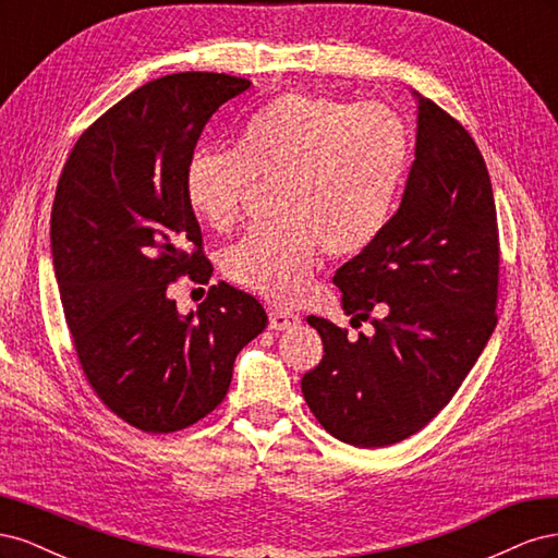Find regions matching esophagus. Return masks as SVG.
Masks as SVG:
<instances>
[{
	"label": "esophagus",
	"instance_id": "esophagus-1",
	"mask_svg": "<svg viewBox=\"0 0 558 558\" xmlns=\"http://www.w3.org/2000/svg\"><path fill=\"white\" fill-rule=\"evenodd\" d=\"M300 326V316L289 312V310H279L272 307L269 310V328L272 330H293Z\"/></svg>",
	"mask_w": 558,
	"mask_h": 558
}]
</instances>
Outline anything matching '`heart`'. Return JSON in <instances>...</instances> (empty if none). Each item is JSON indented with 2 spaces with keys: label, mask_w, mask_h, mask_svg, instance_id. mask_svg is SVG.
Listing matches in <instances>:
<instances>
[{
  "label": "heart",
  "mask_w": 558,
  "mask_h": 558,
  "mask_svg": "<svg viewBox=\"0 0 558 558\" xmlns=\"http://www.w3.org/2000/svg\"><path fill=\"white\" fill-rule=\"evenodd\" d=\"M408 167L410 132L391 109L291 93L248 118L238 150H195L185 195L211 228L226 230L242 218L253 179L279 183L281 221L232 244L226 272L293 305L310 291L320 248L349 258L379 238Z\"/></svg>",
  "instance_id": "1"
}]
</instances>
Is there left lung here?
Masks as SVG:
<instances>
[{
  "label": "left lung",
  "instance_id": "8db88e82",
  "mask_svg": "<svg viewBox=\"0 0 558 558\" xmlns=\"http://www.w3.org/2000/svg\"><path fill=\"white\" fill-rule=\"evenodd\" d=\"M416 99V158L400 207L332 277L351 328L369 320L373 332L349 337L307 316L324 359L302 377V396L332 437L363 449L424 428L498 324L500 244L486 162L453 116Z\"/></svg>",
  "mask_w": 558,
  "mask_h": 558
}]
</instances>
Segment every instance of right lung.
Masks as SVG:
<instances>
[{
	"label": "right lung",
	"mask_w": 558,
	"mask_h": 558,
	"mask_svg": "<svg viewBox=\"0 0 558 558\" xmlns=\"http://www.w3.org/2000/svg\"><path fill=\"white\" fill-rule=\"evenodd\" d=\"M251 81L181 72L137 88L81 134L50 211L64 320L97 398L144 433L197 424L223 402L260 302L218 281L189 316L170 283H209L185 167L216 109Z\"/></svg>",
	"instance_id": "obj_1"
}]
</instances>
